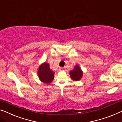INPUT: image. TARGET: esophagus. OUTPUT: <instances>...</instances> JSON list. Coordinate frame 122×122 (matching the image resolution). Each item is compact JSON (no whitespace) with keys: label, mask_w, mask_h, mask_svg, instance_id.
<instances>
[{"label":"esophagus","mask_w":122,"mask_h":122,"mask_svg":"<svg viewBox=\"0 0 122 122\" xmlns=\"http://www.w3.org/2000/svg\"><path fill=\"white\" fill-rule=\"evenodd\" d=\"M63 70H64V68H63V67H60V68H59L60 71H63Z\"/></svg>","instance_id":"34e87169"}]
</instances>
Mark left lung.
Segmentation results:
<instances>
[{
	"label": "left lung",
	"instance_id": "left-lung-1",
	"mask_svg": "<svg viewBox=\"0 0 122 122\" xmlns=\"http://www.w3.org/2000/svg\"><path fill=\"white\" fill-rule=\"evenodd\" d=\"M70 74L71 77L74 81H79L81 78L83 74L81 69L78 65L75 66L73 70L71 71Z\"/></svg>",
	"mask_w": 122,
	"mask_h": 122
}]
</instances>
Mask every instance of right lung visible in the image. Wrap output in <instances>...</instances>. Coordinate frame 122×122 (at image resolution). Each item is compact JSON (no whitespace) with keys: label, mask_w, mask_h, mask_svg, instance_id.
<instances>
[{"label":"right lung","mask_w":122,"mask_h":122,"mask_svg":"<svg viewBox=\"0 0 122 122\" xmlns=\"http://www.w3.org/2000/svg\"><path fill=\"white\" fill-rule=\"evenodd\" d=\"M38 76L41 81L45 83H50L54 79V72L50 70L48 63H44L39 67Z\"/></svg>","instance_id":"obj_1"}]
</instances>
